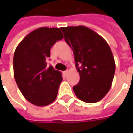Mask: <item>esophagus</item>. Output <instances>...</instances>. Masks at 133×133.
<instances>
[{
    "instance_id": "obj_1",
    "label": "esophagus",
    "mask_w": 133,
    "mask_h": 133,
    "mask_svg": "<svg viewBox=\"0 0 133 133\" xmlns=\"http://www.w3.org/2000/svg\"><path fill=\"white\" fill-rule=\"evenodd\" d=\"M68 72H69V71H68V70H66V71H64V74H65V75L67 74Z\"/></svg>"
}]
</instances>
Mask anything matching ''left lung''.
Here are the masks:
<instances>
[{
	"label": "left lung",
	"mask_w": 133,
	"mask_h": 133,
	"mask_svg": "<svg viewBox=\"0 0 133 133\" xmlns=\"http://www.w3.org/2000/svg\"><path fill=\"white\" fill-rule=\"evenodd\" d=\"M72 49L79 83L73 87L78 98L86 103L102 99L110 89L115 63L110 46L101 35L84 26L61 27Z\"/></svg>",
	"instance_id": "1"
}]
</instances>
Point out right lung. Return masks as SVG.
I'll return each mask as SVG.
<instances>
[{
    "label": "right lung",
    "mask_w": 133,
    "mask_h": 133,
    "mask_svg": "<svg viewBox=\"0 0 133 133\" xmlns=\"http://www.w3.org/2000/svg\"><path fill=\"white\" fill-rule=\"evenodd\" d=\"M64 38L58 28L41 27L28 34L18 44L14 53V77L24 98L31 104L44 107L55 100L62 81L60 71L46 60L50 49Z\"/></svg>",
    "instance_id": "obj_1"
}]
</instances>
